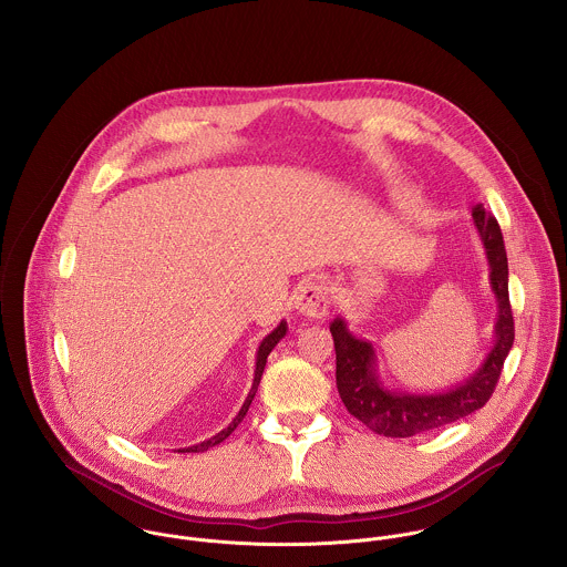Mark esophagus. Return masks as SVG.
Listing matches in <instances>:
<instances>
[{"label": "esophagus", "instance_id": "esophagus-1", "mask_svg": "<svg viewBox=\"0 0 567 567\" xmlns=\"http://www.w3.org/2000/svg\"><path fill=\"white\" fill-rule=\"evenodd\" d=\"M295 310L308 319H321L329 310L327 286L321 279H306L295 295Z\"/></svg>", "mask_w": 567, "mask_h": 567}]
</instances>
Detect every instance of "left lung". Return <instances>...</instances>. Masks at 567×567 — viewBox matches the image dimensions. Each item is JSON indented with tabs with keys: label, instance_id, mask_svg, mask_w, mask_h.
Here are the masks:
<instances>
[{
	"label": "left lung",
	"instance_id": "left-lung-1",
	"mask_svg": "<svg viewBox=\"0 0 567 567\" xmlns=\"http://www.w3.org/2000/svg\"><path fill=\"white\" fill-rule=\"evenodd\" d=\"M472 225L485 248L488 286L497 303L493 344L474 373L450 389L434 393L393 389L380 375L373 342L355 336L340 315L329 323L336 347V386L340 400L355 419H360L375 434L405 439L443 427L483 408L497 384L515 338L508 303V261L499 225L486 214L483 205L472 209Z\"/></svg>",
	"mask_w": 567,
	"mask_h": 567
}]
</instances>
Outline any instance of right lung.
<instances>
[{
  "label": "right lung",
  "mask_w": 567,
  "mask_h": 567,
  "mask_svg": "<svg viewBox=\"0 0 567 567\" xmlns=\"http://www.w3.org/2000/svg\"><path fill=\"white\" fill-rule=\"evenodd\" d=\"M286 333H288V323H286V321H281V323L277 324L268 336H264V338H261V342H259V347H257V355H255V375H252V384H250V391H248V395H246V400H244L240 412L234 416V421H231L225 430H220L218 434H214L212 439H207V441H203V443H198V445L181 447L178 452H207L209 447H214V445L223 443V441H225V439H227V436L238 427V423H240L244 416H246L248 405H250L252 398H255V393H257V386H259V380H261V373H264V367H266V358H268V353L277 347V342H279Z\"/></svg>",
  "instance_id": "obj_1"
}]
</instances>
